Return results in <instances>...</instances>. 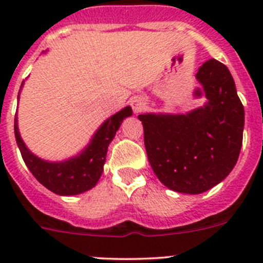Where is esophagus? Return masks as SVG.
<instances>
[{
    "label": "esophagus",
    "mask_w": 263,
    "mask_h": 263,
    "mask_svg": "<svg viewBox=\"0 0 263 263\" xmlns=\"http://www.w3.org/2000/svg\"><path fill=\"white\" fill-rule=\"evenodd\" d=\"M129 103H131V107L134 109L135 115H140L142 110L146 109V102L140 97H134Z\"/></svg>",
    "instance_id": "1"
}]
</instances>
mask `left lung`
I'll list each match as a JSON object with an SVG mask.
<instances>
[{
	"label": "left lung",
	"instance_id": "8db88e82",
	"mask_svg": "<svg viewBox=\"0 0 263 263\" xmlns=\"http://www.w3.org/2000/svg\"><path fill=\"white\" fill-rule=\"evenodd\" d=\"M201 84L193 92L206 103L184 115L146 113L144 126L147 159L169 190L198 195L224 181L242 147L245 108L225 65L209 60L198 68Z\"/></svg>",
	"mask_w": 263,
	"mask_h": 263
}]
</instances>
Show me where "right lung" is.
Segmentation results:
<instances>
[{
	"label": "right lung",
	"instance_id": "obj_1",
	"mask_svg": "<svg viewBox=\"0 0 263 263\" xmlns=\"http://www.w3.org/2000/svg\"><path fill=\"white\" fill-rule=\"evenodd\" d=\"M129 116H132V108L129 105L110 116L97 129L87 146L81 150L80 154L62 161L43 160L26 147L18 132L17 115L15 116V139L26 166L35 177L36 181L55 195H80L95 187L99 181L103 173L108 146L115 139L116 132L121 127L123 119Z\"/></svg>",
	"mask_w": 263,
	"mask_h": 263
}]
</instances>
